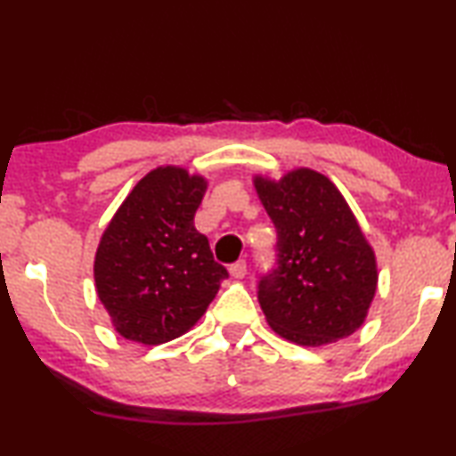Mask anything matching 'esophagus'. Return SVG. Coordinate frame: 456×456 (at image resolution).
Instances as JSON below:
<instances>
[{
  "label": "esophagus",
  "mask_w": 456,
  "mask_h": 456,
  "mask_svg": "<svg viewBox=\"0 0 456 456\" xmlns=\"http://www.w3.org/2000/svg\"><path fill=\"white\" fill-rule=\"evenodd\" d=\"M229 273H231V277H233V279H243V277H246V273H248L246 260L233 262V265L229 266Z\"/></svg>",
  "instance_id": "34e87169"
}]
</instances>
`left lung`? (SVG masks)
Listing matches in <instances>:
<instances>
[{
	"instance_id": "left-lung-1",
	"label": "left lung",
	"mask_w": 456,
	"mask_h": 456,
	"mask_svg": "<svg viewBox=\"0 0 456 456\" xmlns=\"http://www.w3.org/2000/svg\"><path fill=\"white\" fill-rule=\"evenodd\" d=\"M254 185L277 229V262L258 281L271 329L307 347L354 335L368 316L378 273L341 191L312 169L281 182L256 177Z\"/></svg>"
}]
</instances>
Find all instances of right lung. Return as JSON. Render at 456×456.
Segmentation results:
<instances>
[{
  "label": "right lung",
  "mask_w": 456,
  "mask_h": 456,
  "mask_svg": "<svg viewBox=\"0 0 456 456\" xmlns=\"http://www.w3.org/2000/svg\"><path fill=\"white\" fill-rule=\"evenodd\" d=\"M207 182L182 167L140 179L101 237L99 299L121 337L161 345L194 326L229 277L194 227Z\"/></svg>",
  "instance_id": "1"
}]
</instances>
